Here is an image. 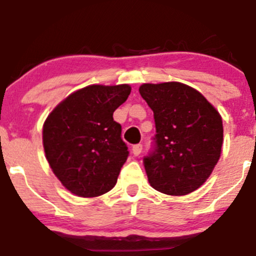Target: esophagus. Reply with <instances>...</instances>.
<instances>
[{
  "label": "esophagus",
  "mask_w": 256,
  "mask_h": 256,
  "mask_svg": "<svg viewBox=\"0 0 256 256\" xmlns=\"http://www.w3.org/2000/svg\"><path fill=\"white\" fill-rule=\"evenodd\" d=\"M142 144H136L132 147V153L134 156H140V152H142Z\"/></svg>",
  "instance_id": "esophagus-1"
}]
</instances>
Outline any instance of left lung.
<instances>
[{"label":"left lung","instance_id":"1","mask_svg":"<svg viewBox=\"0 0 256 256\" xmlns=\"http://www.w3.org/2000/svg\"><path fill=\"white\" fill-rule=\"evenodd\" d=\"M154 114L156 147L143 160L150 186L184 196L202 186L215 168L224 142L222 119L194 88L178 82L142 84Z\"/></svg>","mask_w":256,"mask_h":256}]
</instances>
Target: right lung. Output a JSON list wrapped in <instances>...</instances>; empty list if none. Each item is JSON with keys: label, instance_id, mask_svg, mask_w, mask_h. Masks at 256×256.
Instances as JSON below:
<instances>
[{"label": "right lung", "instance_id": "right-lung-1", "mask_svg": "<svg viewBox=\"0 0 256 256\" xmlns=\"http://www.w3.org/2000/svg\"><path fill=\"white\" fill-rule=\"evenodd\" d=\"M130 90L128 84L89 85L66 96L46 118V160L72 194L96 197L116 186L130 152L113 113Z\"/></svg>", "mask_w": 256, "mask_h": 256}]
</instances>
